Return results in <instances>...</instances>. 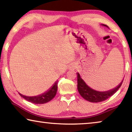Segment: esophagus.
<instances>
[{
	"instance_id": "esophagus-1",
	"label": "esophagus",
	"mask_w": 132,
	"mask_h": 132,
	"mask_svg": "<svg viewBox=\"0 0 132 132\" xmlns=\"http://www.w3.org/2000/svg\"><path fill=\"white\" fill-rule=\"evenodd\" d=\"M76 66L75 64H71L70 66L69 67V69H71V70H74L75 69H76Z\"/></svg>"
}]
</instances>
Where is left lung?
<instances>
[{
    "label": "left lung",
    "instance_id": "1",
    "mask_svg": "<svg viewBox=\"0 0 132 132\" xmlns=\"http://www.w3.org/2000/svg\"><path fill=\"white\" fill-rule=\"evenodd\" d=\"M101 26H105L108 28L105 24H101ZM77 89L79 94L81 97L87 101L91 102H100L104 101L111 97L112 95L114 94L119 89L123 82V79L122 81L118 85L117 87L111 90L105 91H100L94 90L89 87L86 82L84 81V80L81 77V76L79 73H77Z\"/></svg>",
    "mask_w": 132,
    "mask_h": 132
}]
</instances>
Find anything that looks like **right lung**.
I'll list each match as a JSON object with an SVG mask.
<instances>
[{
  "instance_id": "right-lung-1",
  "label": "right lung",
  "mask_w": 132,
  "mask_h": 132,
  "mask_svg": "<svg viewBox=\"0 0 132 132\" xmlns=\"http://www.w3.org/2000/svg\"><path fill=\"white\" fill-rule=\"evenodd\" d=\"M57 81L56 80L51 87L45 92L36 96H26L21 94V93L19 92V94L21 97L25 99L28 102L35 104H43L47 103L52 100L55 97V95L56 94L57 90Z\"/></svg>"
}]
</instances>
